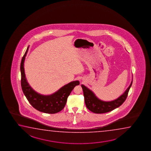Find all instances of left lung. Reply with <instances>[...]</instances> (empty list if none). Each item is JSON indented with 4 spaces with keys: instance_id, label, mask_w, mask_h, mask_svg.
<instances>
[{
    "instance_id": "8db88e82",
    "label": "left lung",
    "mask_w": 151,
    "mask_h": 151,
    "mask_svg": "<svg viewBox=\"0 0 151 151\" xmlns=\"http://www.w3.org/2000/svg\"><path fill=\"white\" fill-rule=\"evenodd\" d=\"M132 82L133 79L127 89L119 97L116 99L108 101L100 99L92 90L89 89L83 84H81L86 107L89 110L96 114L108 113L119 107L125 101Z\"/></svg>"
}]
</instances>
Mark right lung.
<instances>
[{
	"instance_id": "obj_1",
	"label": "right lung",
	"mask_w": 151,
	"mask_h": 151,
	"mask_svg": "<svg viewBox=\"0 0 151 151\" xmlns=\"http://www.w3.org/2000/svg\"><path fill=\"white\" fill-rule=\"evenodd\" d=\"M29 46L24 55L21 63V86L27 99L36 110L46 114H55L62 110L72 90L79 85V81H73L62 87L56 92L48 95H42L35 91L28 83L26 78L24 62Z\"/></svg>"
}]
</instances>
